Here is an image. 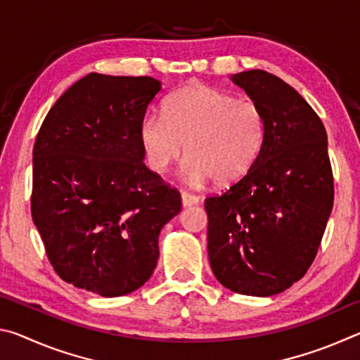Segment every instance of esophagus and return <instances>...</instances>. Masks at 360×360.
I'll list each match as a JSON object with an SVG mask.
<instances>
[{"instance_id":"34e87169","label":"esophagus","mask_w":360,"mask_h":360,"mask_svg":"<svg viewBox=\"0 0 360 360\" xmlns=\"http://www.w3.org/2000/svg\"><path fill=\"white\" fill-rule=\"evenodd\" d=\"M181 198H182V205L184 206H192V205H197L200 202V197L193 193H188V192H182L181 193Z\"/></svg>"}]
</instances>
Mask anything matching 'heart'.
Listing matches in <instances>:
<instances>
[{"mask_svg": "<svg viewBox=\"0 0 360 360\" xmlns=\"http://www.w3.org/2000/svg\"><path fill=\"white\" fill-rule=\"evenodd\" d=\"M262 109L249 100L205 84H188L169 95L163 115H146L139 138L149 167L165 173L184 146L182 176L197 184H231L249 173L265 141Z\"/></svg>", "mask_w": 360, "mask_h": 360, "instance_id": "1", "label": "heart"}]
</instances>
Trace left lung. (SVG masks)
Wrapping results in <instances>:
<instances>
[{
    "instance_id": "1",
    "label": "left lung",
    "mask_w": 360,
    "mask_h": 360,
    "mask_svg": "<svg viewBox=\"0 0 360 360\" xmlns=\"http://www.w3.org/2000/svg\"><path fill=\"white\" fill-rule=\"evenodd\" d=\"M265 115L249 173L205 200L211 270L225 288L270 297L304 276L333 206L324 124L303 96L262 70L231 76Z\"/></svg>"
}]
</instances>
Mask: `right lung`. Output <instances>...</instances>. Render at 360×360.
<instances>
[{"instance_id": "1", "label": "right lung", "mask_w": 360, "mask_h": 360, "mask_svg": "<svg viewBox=\"0 0 360 360\" xmlns=\"http://www.w3.org/2000/svg\"><path fill=\"white\" fill-rule=\"evenodd\" d=\"M162 84L90 72L47 112L33 148L32 217L57 275L101 297L148 281L181 193L143 162L139 127Z\"/></svg>"}]
</instances>
